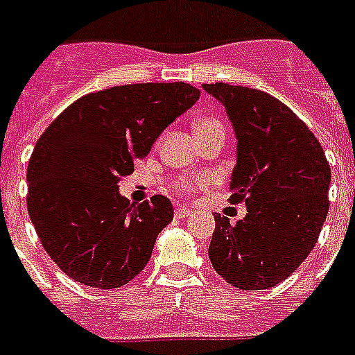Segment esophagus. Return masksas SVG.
<instances>
[{
	"mask_svg": "<svg viewBox=\"0 0 355 355\" xmlns=\"http://www.w3.org/2000/svg\"><path fill=\"white\" fill-rule=\"evenodd\" d=\"M188 214H191V209H188V207H177L175 209V216L177 218H186Z\"/></svg>",
	"mask_w": 355,
	"mask_h": 355,
	"instance_id": "esophagus-1",
	"label": "esophagus"
}]
</instances>
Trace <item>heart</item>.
<instances>
[{"instance_id": "b5f03b06", "label": "heart", "mask_w": 355, "mask_h": 355, "mask_svg": "<svg viewBox=\"0 0 355 355\" xmlns=\"http://www.w3.org/2000/svg\"><path fill=\"white\" fill-rule=\"evenodd\" d=\"M214 130H224V125L220 120L212 116H203L199 118L193 122V131H196V135L198 137H203L207 133H211ZM214 182V178L212 175H196V177H182L178 178L177 182H175V190L180 193V196H186V198H190V196H198L199 191H205L209 186Z\"/></svg>"}]
</instances>
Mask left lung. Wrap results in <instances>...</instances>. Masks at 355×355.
Returning <instances> with one entry per match:
<instances>
[{
	"label": "left lung",
	"mask_w": 355,
	"mask_h": 355,
	"mask_svg": "<svg viewBox=\"0 0 355 355\" xmlns=\"http://www.w3.org/2000/svg\"><path fill=\"white\" fill-rule=\"evenodd\" d=\"M203 88L224 103L235 128L230 201L246 203L235 225L214 214L209 258L227 284L267 290L314 248L329 211L331 167L309 125L277 97L224 83Z\"/></svg>",
	"instance_id": "1"
}]
</instances>
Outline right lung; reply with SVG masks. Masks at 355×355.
Instances as JSON below:
<instances>
[{
    "label": "right lung",
    "mask_w": 355,
    "mask_h": 355,
    "mask_svg": "<svg viewBox=\"0 0 355 355\" xmlns=\"http://www.w3.org/2000/svg\"><path fill=\"white\" fill-rule=\"evenodd\" d=\"M199 94L184 83L112 86L78 97L39 137L26 203L43 248L67 277L114 290L148 263L173 205L164 196L130 205L118 182Z\"/></svg>",
    "instance_id": "1"
}]
</instances>
